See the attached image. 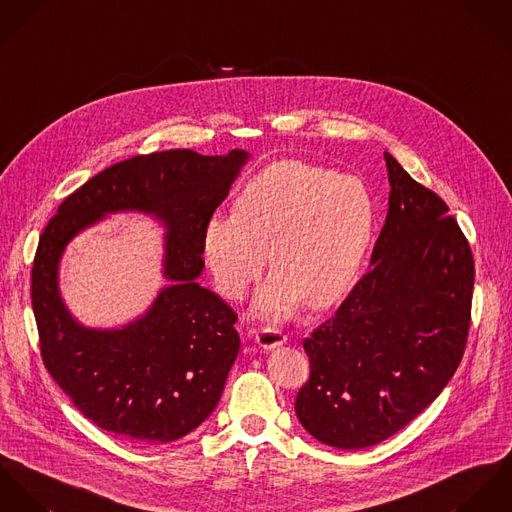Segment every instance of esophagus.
<instances>
[{
	"instance_id": "obj_1",
	"label": "esophagus",
	"mask_w": 512,
	"mask_h": 512,
	"mask_svg": "<svg viewBox=\"0 0 512 512\" xmlns=\"http://www.w3.org/2000/svg\"><path fill=\"white\" fill-rule=\"evenodd\" d=\"M255 341H257L263 349H275V347H281L283 343H286V336H284L281 330H277V328H265V330H261V332L255 336Z\"/></svg>"
}]
</instances>
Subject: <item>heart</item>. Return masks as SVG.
<instances>
[{
    "label": "heart",
    "mask_w": 512,
    "mask_h": 512,
    "mask_svg": "<svg viewBox=\"0 0 512 512\" xmlns=\"http://www.w3.org/2000/svg\"><path fill=\"white\" fill-rule=\"evenodd\" d=\"M375 229V202L351 174L281 161L253 174L239 190L233 214L212 216L202 253L218 290L241 298L265 265L275 275L259 290L253 312L283 320L306 300L328 308L353 286Z\"/></svg>",
    "instance_id": "1"
}]
</instances>
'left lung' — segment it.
Returning a JSON list of instances; mask_svg holds the SVG:
<instances>
[{
	"mask_svg": "<svg viewBox=\"0 0 512 512\" xmlns=\"http://www.w3.org/2000/svg\"><path fill=\"white\" fill-rule=\"evenodd\" d=\"M389 212L371 269L304 351L296 416L318 442L375 446L438 397L463 357L475 265L446 202L385 153Z\"/></svg>",
	"mask_w": 512,
	"mask_h": 512,
	"instance_id": "obj_1",
	"label": "left lung"
}]
</instances>
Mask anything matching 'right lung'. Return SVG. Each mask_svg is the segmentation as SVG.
I'll list each match as a JSON object with an SVG mask.
<instances>
[{"label": "right lung", "mask_w": 512, "mask_h": 512, "mask_svg": "<svg viewBox=\"0 0 512 512\" xmlns=\"http://www.w3.org/2000/svg\"><path fill=\"white\" fill-rule=\"evenodd\" d=\"M249 153L206 157L190 149L137 155L96 174L60 206L39 239L31 300L47 371L102 430L167 444L216 408L239 353L237 314L198 284L202 233ZM117 211H141L168 229L164 276L152 308L123 329L80 325L57 290L65 245Z\"/></svg>", "instance_id": "right-lung-1"}]
</instances>
